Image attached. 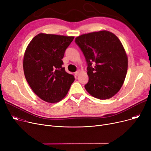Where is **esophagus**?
<instances>
[{"label": "esophagus", "mask_w": 151, "mask_h": 151, "mask_svg": "<svg viewBox=\"0 0 151 151\" xmlns=\"http://www.w3.org/2000/svg\"><path fill=\"white\" fill-rule=\"evenodd\" d=\"M80 70H78V71H76V72H75V75L76 76H78L79 75H80Z\"/></svg>", "instance_id": "1"}]
</instances>
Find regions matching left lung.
<instances>
[{
    "mask_svg": "<svg viewBox=\"0 0 151 151\" xmlns=\"http://www.w3.org/2000/svg\"><path fill=\"white\" fill-rule=\"evenodd\" d=\"M75 42L88 63L86 90L100 100L113 97L122 86L128 68L127 55L119 39L104 30L78 36ZM92 63L96 64L94 68Z\"/></svg>",
    "mask_w": 151,
    "mask_h": 151,
    "instance_id": "obj_1",
    "label": "left lung"
}]
</instances>
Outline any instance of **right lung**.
I'll return each mask as SVG.
<instances>
[{
  "label": "right lung",
  "mask_w": 151,
  "mask_h": 151,
  "mask_svg": "<svg viewBox=\"0 0 151 151\" xmlns=\"http://www.w3.org/2000/svg\"><path fill=\"white\" fill-rule=\"evenodd\" d=\"M74 37L40 33L28 45L23 59L24 73L30 88L42 100L53 104L67 94L75 81L67 73L62 59Z\"/></svg>",
  "instance_id": "right-lung-1"
}]
</instances>
